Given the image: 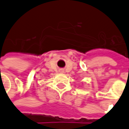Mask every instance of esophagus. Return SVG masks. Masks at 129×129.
Instances as JSON below:
<instances>
[{
  "label": "esophagus",
  "instance_id": "esophagus-1",
  "mask_svg": "<svg viewBox=\"0 0 129 129\" xmlns=\"http://www.w3.org/2000/svg\"><path fill=\"white\" fill-rule=\"evenodd\" d=\"M61 72H62L63 73V72H64V70H61Z\"/></svg>",
  "mask_w": 129,
  "mask_h": 129
}]
</instances>
